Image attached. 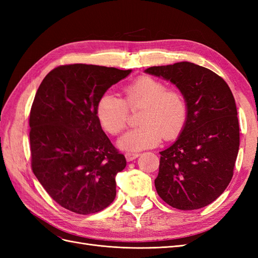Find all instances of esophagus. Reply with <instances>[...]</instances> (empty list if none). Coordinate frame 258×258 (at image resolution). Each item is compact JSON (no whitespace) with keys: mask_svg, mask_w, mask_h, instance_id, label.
<instances>
[{"mask_svg":"<svg viewBox=\"0 0 258 258\" xmlns=\"http://www.w3.org/2000/svg\"><path fill=\"white\" fill-rule=\"evenodd\" d=\"M126 160L127 161H132V160H135L136 158H138L139 156H140V154H136V153H126Z\"/></svg>","mask_w":258,"mask_h":258,"instance_id":"obj_1","label":"esophagus"}]
</instances>
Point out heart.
<instances>
[{"label": "heart", "mask_w": 258, "mask_h": 258, "mask_svg": "<svg viewBox=\"0 0 258 258\" xmlns=\"http://www.w3.org/2000/svg\"><path fill=\"white\" fill-rule=\"evenodd\" d=\"M123 100L111 92L99 99L96 114L102 128L117 136L127 127L129 110L143 107L139 123L118 140L124 151L137 152L158 145L162 138H176L187 119V102L182 91L167 87L162 81L150 75L139 76L123 88Z\"/></svg>", "instance_id": "1"}]
</instances>
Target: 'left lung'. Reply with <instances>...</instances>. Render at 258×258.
Masks as SVG:
<instances>
[{
	"label": "left lung",
	"instance_id": "1",
	"mask_svg": "<svg viewBox=\"0 0 258 258\" xmlns=\"http://www.w3.org/2000/svg\"><path fill=\"white\" fill-rule=\"evenodd\" d=\"M145 72L174 84L188 107L181 135L159 153L156 190L172 208H204L221 196L233 175L240 144L235 98L221 76L191 62Z\"/></svg>",
	"mask_w": 258,
	"mask_h": 258
}]
</instances>
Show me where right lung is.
<instances>
[{"instance_id": "add662e5", "label": "right lung", "mask_w": 258, "mask_h": 258, "mask_svg": "<svg viewBox=\"0 0 258 258\" xmlns=\"http://www.w3.org/2000/svg\"><path fill=\"white\" fill-rule=\"evenodd\" d=\"M130 73L60 66L36 91L29 119L31 167L49 196L74 213L100 212L115 199V176L127 162L101 128L96 107L101 96Z\"/></svg>"}]
</instances>
